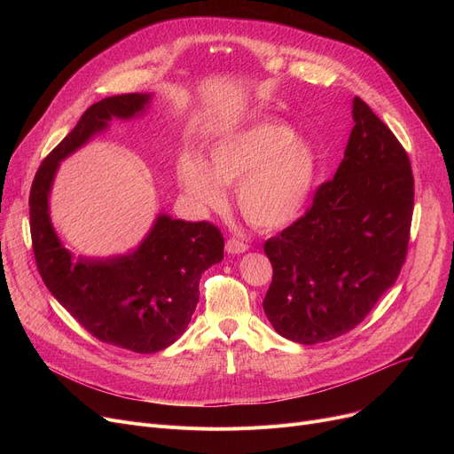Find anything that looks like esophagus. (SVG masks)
Wrapping results in <instances>:
<instances>
[{"label": "esophagus", "instance_id": "1", "mask_svg": "<svg viewBox=\"0 0 454 454\" xmlns=\"http://www.w3.org/2000/svg\"><path fill=\"white\" fill-rule=\"evenodd\" d=\"M248 250V245L241 239H237V237H230L226 241V252L228 254H243Z\"/></svg>", "mask_w": 454, "mask_h": 454}]
</instances>
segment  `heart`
I'll return each instance as SVG.
<instances>
[{"label":"heart","instance_id":"1","mask_svg":"<svg viewBox=\"0 0 454 454\" xmlns=\"http://www.w3.org/2000/svg\"><path fill=\"white\" fill-rule=\"evenodd\" d=\"M209 165L197 154L178 163V180L195 200L209 207L226 202V185L237 186L245 217L261 228L296 219L317 178V154L307 141L274 121H257L230 132L209 147Z\"/></svg>","mask_w":454,"mask_h":454}]
</instances>
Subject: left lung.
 I'll return each mask as SVG.
<instances>
[{
  "mask_svg": "<svg viewBox=\"0 0 454 454\" xmlns=\"http://www.w3.org/2000/svg\"><path fill=\"white\" fill-rule=\"evenodd\" d=\"M344 160L305 213L265 243V315L281 337L317 344L359 325L404 265L414 211L407 151L361 99Z\"/></svg>",
  "mask_w": 454,
  "mask_h": 454,
  "instance_id": "8db88e82",
  "label": "left lung"
}]
</instances>
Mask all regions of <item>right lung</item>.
I'll return each mask as SVG.
<instances>
[{
	"label": "right lung",
	"mask_w": 454,
	"mask_h": 454,
	"mask_svg": "<svg viewBox=\"0 0 454 454\" xmlns=\"http://www.w3.org/2000/svg\"><path fill=\"white\" fill-rule=\"evenodd\" d=\"M149 95L123 93L91 105L77 127L43 158L29 195L31 241L45 287L90 335L136 353H156L185 331L199 301V281L224 255V237L209 221L184 223L160 215L130 254L108 261L71 259L47 213L59 161L112 117H132Z\"/></svg>",
	"instance_id": "1"
}]
</instances>
